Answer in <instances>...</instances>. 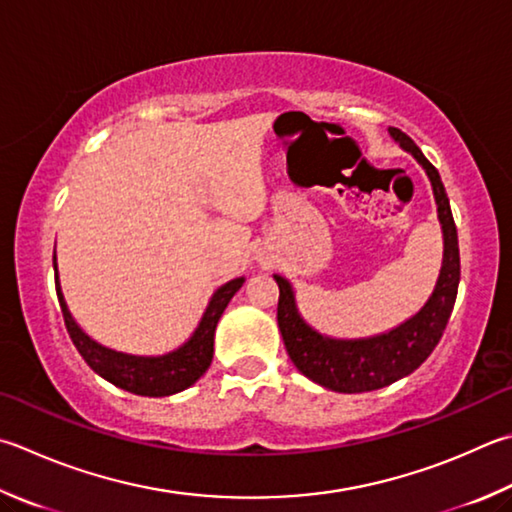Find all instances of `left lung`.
Masks as SVG:
<instances>
[{
    "label": "left lung",
    "instance_id": "obj_1",
    "mask_svg": "<svg viewBox=\"0 0 512 512\" xmlns=\"http://www.w3.org/2000/svg\"><path fill=\"white\" fill-rule=\"evenodd\" d=\"M394 141L410 152L414 159L423 165L430 176L436 212H439L443 230V266L436 280L430 300L410 320L403 322L387 333L362 340H336L313 331L306 324L295 306L293 286L282 275H275L280 286V302H277V324H280L284 347L293 365L302 371L306 378L333 392L360 394L374 392V389L387 387L410 376L427 360V356L439 345L450 320L459 291L461 262H459V239L457 226H454L448 194L441 183L436 167L425 159L423 152L410 136L401 129L389 127Z\"/></svg>",
    "mask_w": 512,
    "mask_h": 512
}]
</instances>
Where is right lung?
Returning a JSON list of instances; mask_svg holds the SVG:
<instances>
[{"label": "right lung", "instance_id": "right-lung-1", "mask_svg": "<svg viewBox=\"0 0 512 512\" xmlns=\"http://www.w3.org/2000/svg\"><path fill=\"white\" fill-rule=\"evenodd\" d=\"M53 268L55 291H58L62 318L64 324H67L73 345L80 351V356L85 358L87 365L94 369L98 376L109 380L111 385L138 396H170L176 392H183V389H188L206 374V369L212 362V353H215L217 322L221 318V313L226 311L232 295H235L241 284H244V277H237V280H230L228 284L217 288V293L212 295L206 313H203L197 331L192 333V338L185 342L183 347L172 353H165V356L143 358L127 356V353L107 349L98 345L96 340H91L87 333L78 327L76 320L71 318V313L67 309V302H64L62 288L58 282V264H55V257Z\"/></svg>", "mask_w": 512, "mask_h": 512}]
</instances>
